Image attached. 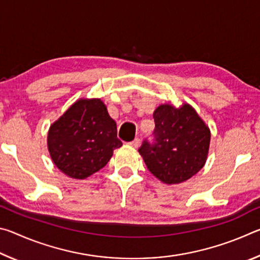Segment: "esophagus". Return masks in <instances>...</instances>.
Returning <instances> with one entry per match:
<instances>
[{"label":"esophagus","mask_w":260,"mask_h":260,"mask_svg":"<svg viewBox=\"0 0 260 260\" xmlns=\"http://www.w3.org/2000/svg\"><path fill=\"white\" fill-rule=\"evenodd\" d=\"M131 147H133V148H139V146H140V139L139 138H135L133 141H132V142H129L128 143Z\"/></svg>","instance_id":"esophagus-1"}]
</instances>
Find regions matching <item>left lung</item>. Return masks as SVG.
Listing matches in <instances>:
<instances>
[{"label": "left lung", "mask_w": 260, "mask_h": 260, "mask_svg": "<svg viewBox=\"0 0 260 260\" xmlns=\"http://www.w3.org/2000/svg\"><path fill=\"white\" fill-rule=\"evenodd\" d=\"M153 142L144 140L139 152L148 170L167 184L181 183L204 166L210 129L191 105L161 104L153 112Z\"/></svg>", "instance_id": "left-lung-1"}]
</instances>
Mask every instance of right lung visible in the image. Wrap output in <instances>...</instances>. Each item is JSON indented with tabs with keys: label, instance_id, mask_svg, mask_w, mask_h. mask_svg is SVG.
Instances as JSON below:
<instances>
[{
	"label": "right lung",
	"instance_id": "right-lung-1",
	"mask_svg": "<svg viewBox=\"0 0 260 260\" xmlns=\"http://www.w3.org/2000/svg\"><path fill=\"white\" fill-rule=\"evenodd\" d=\"M121 146L116 121L100 99L77 101L48 133L52 161L73 179H86L103 169Z\"/></svg>",
	"mask_w": 260,
	"mask_h": 260
}]
</instances>
